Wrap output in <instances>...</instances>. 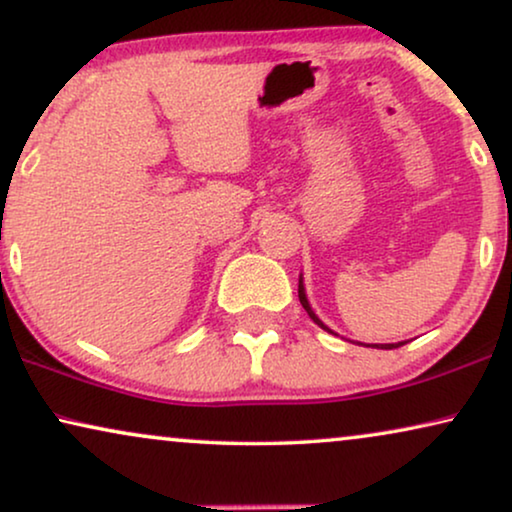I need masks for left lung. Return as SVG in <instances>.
<instances>
[{"mask_svg":"<svg viewBox=\"0 0 512 512\" xmlns=\"http://www.w3.org/2000/svg\"><path fill=\"white\" fill-rule=\"evenodd\" d=\"M298 298H300V305L305 307V312L310 314V319L314 321V324L317 326H321L324 328V331H328V333H333L331 328H328L324 321H321L317 314H314V310H312V305H310V300H307V293H305V284H303V275H300V279H298ZM403 342H391V345H368V347H380V349H394V347H401Z\"/></svg>","mask_w":512,"mask_h":512,"instance_id":"obj_1","label":"left lung"}]
</instances>
